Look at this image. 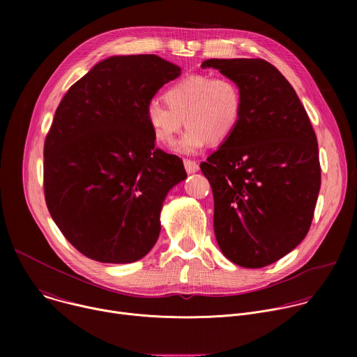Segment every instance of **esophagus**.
<instances>
[{
    "mask_svg": "<svg viewBox=\"0 0 357 357\" xmlns=\"http://www.w3.org/2000/svg\"><path fill=\"white\" fill-rule=\"evenodd\" d=\"M183 165H185V169L188 174H195L199 171V165L195 162V161H190V160H185L183 161Z\"/></svg>",
    "mask_w": 357,
    "mask_h": 357,
    "instance_id": "34e87169",
    "label": "esophagus"
}]
</instances>
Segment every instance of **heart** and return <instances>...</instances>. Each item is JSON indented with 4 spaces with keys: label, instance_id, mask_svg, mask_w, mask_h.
I'll use <instances>...</instances> for the list:
<instances>
[{
    "label": "heart",
    "instance_id": "obj_1",
    "mask_svg": "<svg viewBox=\"0 0 357 357\" xmlns=\"http://www.w3.org/2000/svg\"><path fill=\"white\" fill-rule=\"evenodd\" d=\"M164 106L151 100L145 107V121L152 138L161 145H169L185 124L188 130L174 144V151L195 155L211 141L222 142L236 130L241 116V93L227 77L190 75L174 84L165 93Z\"/></svg>",
    "mask_w": 357,
    "mask_h": 357
}]
</instances>
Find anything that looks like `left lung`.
Returning <instances> with one entry per match:
<instances>
[{"instance_id":"1","label":"left lung","mask_w":357,"mask_h":357,"mask_svg":"<svg viewBox=\"0 0 357 357\" xmlns=\"http://www.w3.org/2000/svg\"><path fill=\"white\" fill-rule=\"evenodd\" d=\"M241 93L233 134L200 169L212 186L225 257L261 268L307 236L321 188L315 131L294 87L264 59H208Z\"/></svg>"}]
</instances>
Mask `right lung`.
I'll return each instance as SVG.
<instances>
[{
    "instance_id": "obj_1",
    "label": "right lung",
    "mask_w": 357,
    "mask_h": 357,
    "mask_svg": "<svg viewBox=\"0 0 357 357\" xmlns=\"http://www.w3.org/2000/svg\"><path fill=\"white\" fill-rule=\"evenodd\" d=\"M181 70L157 55L112 56L61 101L43 148L45 200L68 241L91 260L134 263L160 237L162 203L186 172L155 148L144 114Z\"/></svg>"
}]
</instances>
